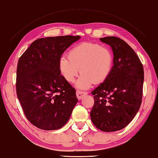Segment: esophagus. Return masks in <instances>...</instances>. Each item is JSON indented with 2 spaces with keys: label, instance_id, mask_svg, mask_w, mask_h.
<instances>
[{
  "label": "esophagus",
  "instance_id": "esophagus-1",
  "mask_svg": "<svg viewBox=\"0 0 158 158\" xmlns=\"http://www.w3.org/2000/svg\"><path fill=\"white\" fill-rule=\"evenodd\" d=\"M87 94V92H82V91H80V90H77L76 91V96L78 99H81L82 97H83L85 95H86Z\"/></svg>",
  "mask_w": 158,
  "mask_h": 158
}]
</instances>
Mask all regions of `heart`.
Instances as JSON below:
<instances>
[{
  "instance_id": "heart-1",
  "label": "heart",
  "mask_w": 158,
  "mask_h": 158,
  "mask_svg": "<svg viewBox=\"0 0 158 158\" xmlns=\"http://www.w3.org/2000/svg\"><path fill=\"white\" fill-rule=\"evenodd\" d=\"M113 65L112 52L104 46L93 43H82L69 51L68 56L59 59V72L69 82H73L79 73L76 87L86 89L94 84L104 82L110 76Z\"/></svg>"
}]
</instances>
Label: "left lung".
Segmentation results:
<instances>
[{
  "mask_svg": "<svg viewBox=\"0 0 158 158\" xmlns=\"http://www.w3.org/2000/svg\"><path fill=\"white\" fill-rule=\"evenodd\" d=\"M113 52L110 76L91 92L94 103L90 118L97 128L110 132L122 130L133 120L141 104L144 72L135 52L115 36L100 38Z\"/></svg>",
  "mask_w": 158,
  "mask_h": 158,
  "instance_id": "8db88e82",
  "label": "left lung"
}]
</instances>
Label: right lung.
Returning a JSON list of instances; mask_svg holds the SVG:
<instances>
[{
  "instance_id": "obj_1",
  "label": "right lung",
  "mask_w": 158,
  "mask_h": 158,
  "mask_svg": "<svg viewBox=\"0 0 158 158\" xmlns=\"http://www.w3.org/2000/svg\"><path fill=\"white\" fill-rule=\"evenodd\" d=\"M81 36L35 40L20 56L16 91L24 115L43 130H55L68 122L77 102L76 89L60 74L59 59Z\"/></svg>"
}]
</instances>
